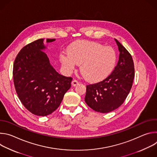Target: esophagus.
I'll list each match as a JSON object with an SVG mask.
<instances>
[{
  "instance_id": "34e87169",
  "label": "esophagus",
  "mask_w": 157,
  "mask_h": 157,
  "mask_svg": "<svg viewBox=\"0 0 157 157\" xmlns=\"http://www.w3.org/2000/svg\"><path fill=\"white\" fill-rule=\"evenodd\" d=\"M71 84H72L73 86H76L77 84H78V81L76 79H74V80H73V81L71 82Z\"/></svg>"
}]
</instances>
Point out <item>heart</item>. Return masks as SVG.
<instances>
[{"instance_id":"b5f03b06","label":"heart","mask_w":157,"mask_h":157,"mask_svg":"<svg viewBox=\"0 0 157 157\" xmlns=\"http://www.w3.org/2000/svg\"><path fill=\"white\" fill-rule=\"evenodd\" d=\"M63 68L67 73H71L76 64L86 79L98 82L107 78L114 71L117 62V53L112 47L92 41H79L68 48L67 54L59 55Z\"/></svg>"}]
</instances>
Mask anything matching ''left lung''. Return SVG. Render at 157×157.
Wrapping results in <instances>:
<instances>
[{
    "instance_id": "1",
    "label": "left lung",
    "mask_w": 157,
    "mask_h": 157,
    "mask_svg": "<svg viewBox=\"0 0 157 157\" xmlns=\"http://www.w3.org/2000/svg\"><path fill=\"white\" fill-rule=\"evenodd\" d=\"M120 52L114 71L107 78L86 86L84 101L92 109L108 113L119 107L132 86L135 70L132 57L121 43L115 39Z\"/></svg>"
}]
</instances>
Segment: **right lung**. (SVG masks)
<instances>
[{"mask_svg": "<svg viewBox=\"0 0 157 157\" xmlns=\"http://www.w3.org/2000/svg\"><path fill=\"white\" fill-rule=\"evenodd\" d=\"M55 39H47L52 42ZM44 39L25 46L13 63V78L19 99L31 113L46 116L59 106L64 94L71 87V77L59 75L50 64Z\"/></svg>", "mask_w": 157, "mask_h": 157, "instance_id": "1", "label": "right lung"}]
</instances>
